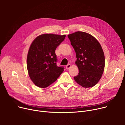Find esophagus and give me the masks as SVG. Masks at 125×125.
Masks as SVG:
<instances>
[{
    "mask_svg": "<svg viewBox=\"0 0 125 125\" xmlns=\"http://www.w3.org/2000/svg\"><path fill=\"white\" fill-rule=\"evenodd\" d=\"M70 67H71V65L70 64H69L67 65L66 66V68L67 69H69L70 68Z\"/></svg>",
    "mask_w": 125,
    "mask_h": 125,
    "instance_id": "esophagus-1",
    "label": "esophagus"
}]
</instances>
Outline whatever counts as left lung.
Listing matches in <instances>:
<instances>
[{"label": "left lung", "instance_id": "1", "mask_svg": "<svg viewBox=\"0 0 125 125\" xmlns=\"http://www.w3.org/2000/svg\"><path fill=\"white\" fill-rule=\"evenodd\" d=\"M76 52L75 64L79 73L75 81L84 88L94 86L103 73L105 57L102 48L97 39L86 32L77 31L68 35Z\"/></svg>", "mask_w": 125, "mask_h": 125}]
</instances>
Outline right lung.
<instances>
[{"label": "right lung", "instance_id": "right-lung-1", "mask_svg": "<svg viewBox=\"0 0 125 125\" xmlns=\"http://www.w3.org/2000/svg\"><path fill=\"white\" fill-rule=\"evenodd\" d=\"M65 35L43 34L32 42L27 58V67L31 81L39 88H46L54 83L64 71L57 65L55 50Z\"/></svg>", "mask_w": 125, "mask_h": 125}]
</instances>
